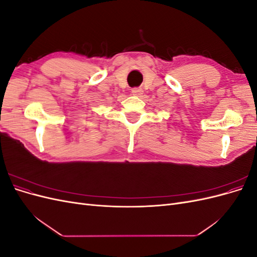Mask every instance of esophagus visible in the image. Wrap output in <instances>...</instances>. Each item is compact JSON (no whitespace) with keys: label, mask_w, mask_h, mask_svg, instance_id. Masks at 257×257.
Returning a JSON list of instances; mask_svg holds the SVG:
<instances>
[{"label":"esophagus","mask_w":257,"mask_h":257,"mask_svg":"<svg viewBox=\"0 0 257 257\" xmlns=\"http://www.w3.org/2000/svg\"><path fill=\"white\" fill-rule=\"evenodd\" d=\"M144 93V90L142 88H134L133 90H132V94L133 95H136V96H139L142 95Z\"/></svg>","instance_id":"1"}]
</instances>
